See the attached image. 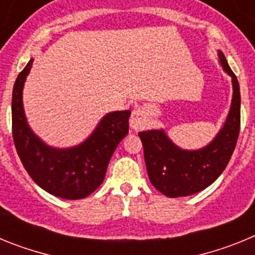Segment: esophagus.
<instances>
[{"mask_svg":"<svg viewBox=\"0 0 255 255\" xmlns=\"http://www.w3.org/2000/svg\"><path fill=\"white\" fill-rule=\"evenodd\" d=\"M148 123V111L145 107H136L132 110L130 117V126L135 130H141Z\"/></svg>","mask_w":255,"mask_h":255,"instance_id":"obj_1","label":"esophagus"}]
</instances>
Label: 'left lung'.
I'll return each instance as SVG.
<instances>
[{
  "label": "left lung",
  "instance_id": "left-lung-1",
  "mask_svg": "<svg viewBox=\"0 0 255 255\" xmlns=\"http://www.w3.org/2000/svg\"><path fill=\"white\" fill-rule=\"evenodd\" d=\"M221 65L233 79V102L224 128L211 144L199 150L176 147L163 130L140 131L144 159L152 185L170 198L186 197L203 190L226 168L240 131V89L226 57L218 51Z\"/></svg>",
  "mask_w": 255,
  "mask_h": 255
}]
</instances>
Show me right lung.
<instances>
[{
	"instance_id": "add662e5",
	"label": "right lung",
	"mask_w": 255,
	"mask_h": 255,
	"mask_svg": "<svg viewBox=\"0 0 255 255\" xmlns=\"http://www.w3.org/2000/svg\"><path fill=\"white\" fill-rule=\"evenodd\" d=\"M34 58L17 76L12 91V138L22 166L35 184L64 199H83L105 180L108 162L117 144L129 132L131 112L107 114L84 143L55 149L33 134L22 110V87Z\"/></svg>"
}]
</instances>
